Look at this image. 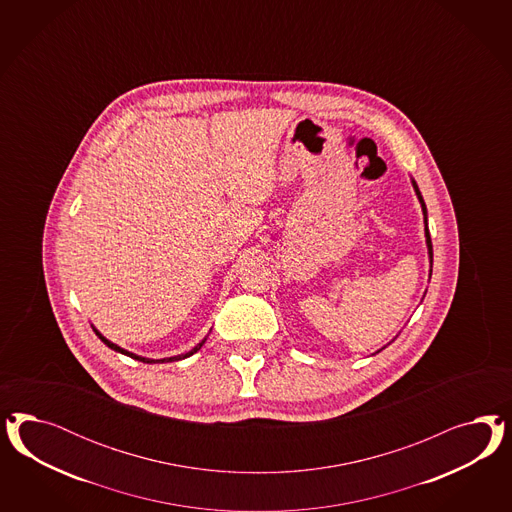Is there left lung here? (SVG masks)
<instances>
[{"instance_id":"obj_1","label":"left lung","mask_w":512,"mask_h":512,"mask_svg":"<svg viewBox=\"0 0 512 512\" xmlns=\"http://www.w3.org/2000/svg\"><path fill=\"white\" fill-rule=\"evenodd\" d=\"M413 186H415V191H417V195H419L420 204H422V212H424V221H426V242H428V251H430V261L434 259V251H432V238H430V231H428V217H426V204L422 201V195H420L419 187L417 184L413 182Z\"/></svg>"}]
</instances>
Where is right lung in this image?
Listing matches in <instances>:
<instances>
[{
    "instance_id": "add662e5",
    "label": "right lung",
    "mask_w": 512,
    "mask_h": 512,
    "mask_svg": "<svg viewBox=\"0 0 512 512\" xmlns=\"http://www.w3.org/2000/svg\"><path fill=\"white\" fill-rule=\"evenodd\" d=\"M95 334L99 336V340L103 341L107 347H110V349H114V351H118V353H122V355H127V357L135 358V360H140V362H144V364H155V362H172V360H182V358L191 357L193 353H197L199 349H201L202 345H204V341H206V338L199 343V345H195L189 353H186V355H178V357H171V358H163V360H152V358H144V357H137V355H133V353H129V351H125V349H122V347H118V345H114L112 341L107 340V338H103L97 330H95Z\"/></svg>"
}]
</instances>
